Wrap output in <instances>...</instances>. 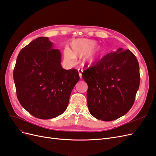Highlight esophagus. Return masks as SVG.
<instances>
[{"label": "esophagus", "instance_id": "34e87169", "mask_svg": "<svg viewBox=\"0 0 156 156\" xmlns=\"http://www.w3.org/2000/svg\"><path fill=\"white\" fill-rule=\"evenodd\" d=\"M83 69H78V72H79V77H80V78H82V73H83Z\"/></svg>", "mask_w": 156, "mask_h": 156}]
</instances>
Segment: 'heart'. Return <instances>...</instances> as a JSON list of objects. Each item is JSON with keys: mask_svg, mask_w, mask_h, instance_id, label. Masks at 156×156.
Wrapping results in <instances>:
<instances>
[{"mask_svg": "<svg viewBox=\"0 0 156 156\" xmlns=\"http://www.w3.org/2000/svg\"><path fill=\"white\" fill-rule=\"evenodd\" d=\"M97 42L88 39H77L71 42V50L66 48L64 51V58L68 62L72 63L75 58H83L84 56V60L85 62L92 64L97 60L102 53V49L96 48Z\"/></svg>", "mask_w": 156, "mask_h": 156, "instance_id": "b5f03b06", "label": "heart"}]
</instances>
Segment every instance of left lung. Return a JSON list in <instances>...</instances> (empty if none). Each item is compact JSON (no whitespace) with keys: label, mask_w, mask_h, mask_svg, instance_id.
I'll return each mask as SVG.
<instances>
[{"label":"left lung","mask_w":156,"mask_h":156,"mask_svg":"<svg viewBox=\"0 0 156 156\" xmlns=\"http://www.w3.org/2000/svg\"><path fill=\"white\" fill-rule=\"evenodd\" d=\"M82 77L88 84L90 113L98 120L112 121L133 105L140 84L139 65L130 50L119 48L84 70Z\"/></svg>","instance_id":"left-lung-1"}]
</instances>
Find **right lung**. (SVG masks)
<instances>
[{
	"instance_id": "right-lung-1",
	"label": "right lung",
	"mask_w": 156,
	"mask_h": 156,
	"mask_svg": "<svg viewBox=\"0 0 156 156\" xmlns=\"http://www.w3.org/2000/svg\"><path fill=\"white\" fill-rule=\"evenodd\" d=\"M61 53L48 37H39L19 53L13 69L17 97L22 107L40 119H51L66 110L79 80L78 71L61 66Z\"/></svg>"
}]
</instances>
